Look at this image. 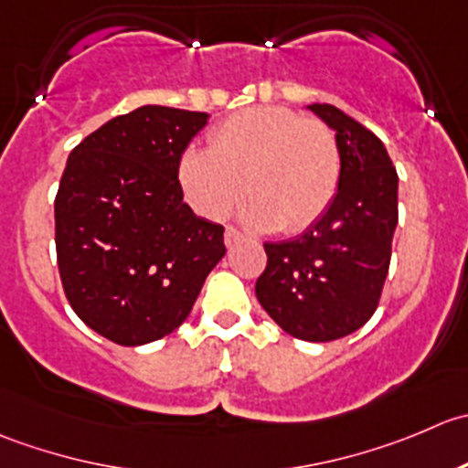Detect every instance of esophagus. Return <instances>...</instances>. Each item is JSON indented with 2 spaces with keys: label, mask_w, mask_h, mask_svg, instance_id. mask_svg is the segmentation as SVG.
Wrapping results in <instances>:
<instances>
[{
  "label": "esophagus",
  "mask_w": 468,
  "mask_h": 468,
  "mask_svg": "<svg viewBox=\"0 0 468 468\" xmlns=\"http://www.w3.org/2000/svg\"><path fill=\"white\" fill-rule=\"evenodd\" d=\"M240 240H243V234L236 232L234 228L225 229V245H228V248H234V245L240 243Z\"/></svg>",
  "instance_id": "obj_1"
}]
</instances>
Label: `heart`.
<instances>
[{
    "label": "heart",
    "mask_w": 468,
    "mask_h": 468,
    "mask_svg": "<svg viewBox=\"0 0 468 468\" xmlns=\"http://www.w3.org/2000/svg\"><path fill=\"white\" fill-rule=\"evenodd\" d=\"M339 179L332 129L282 106L234 113L211 132L209 150L188 147L177 165L179 188L200 216L225 218L245 191L250 200L240 207V220L282 232L316 223L335 200Z\"/></svg>",
    "instance_id": "b5f03b06"
}]
</instances>
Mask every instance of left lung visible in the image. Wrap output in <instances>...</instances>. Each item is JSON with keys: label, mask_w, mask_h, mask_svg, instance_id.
Here are the masks:
<instances>
[{"label": "left lung", "mask_w": 468, "mask_h": 468, "mask_svg": "<svg viewBox=\"0 0 468 468\" xmlns=\"http://www.w3.org/2000/svg\"><path fill=\"white\" fill-rule=\"evenodd\" d=\"M335 132L341 179L325 214L303 234L266 243L254 293L268 316L303 341H335L380 303L398 225V175L385 143L332 104H309Z\"/></svg>", "instance_id": "8db88e82"}]
</instances>
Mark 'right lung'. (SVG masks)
Here are the masks:
<instances>
[{"mask_svg": "<svg viewBox=\"0 0 468 468\" xmlns=\"http://www.w3.org/2000/svg\"><path fill=\"white\" fill-rule=\"evenodd\" d=\"M209 113L145 104L83 138L58 184L57 259L75 314L120 346L177 330L225 257V228L184 202L177 165Z\"/></svg>", "mask_w": 468, "mask_h": 468, "instance_id": "1", "label": "right lung"}]
</instances>
